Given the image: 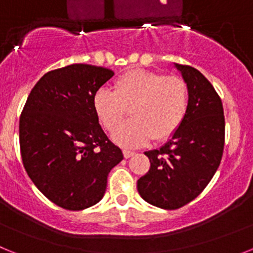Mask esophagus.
<instances>
[{"mask_svg":"<svg viewBox=\"0 0 253 253\" xmlns=\"http://www.w3.org/2000/svg\"><path fill=\"white\" fill-rule=\"evenodd\" d=\"M123 154H124L125 158H130L131 156H134V152L128 151V149H124V151H123Z\"/></svg>","mask_w":253,"mask_h":253,"instance_id":"34e87169","label":"esophagus"}]
</instances>
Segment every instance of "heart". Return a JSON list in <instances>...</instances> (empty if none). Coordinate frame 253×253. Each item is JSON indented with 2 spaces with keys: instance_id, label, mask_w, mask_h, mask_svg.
I'll return each instance as SVG.
<instances>
[{
  "instance_id": "heart-1",
  "label": "heart",
  "mask_w": 253,
  "mask_h": 253,
  "mask_svg": "<svg viewBox=\"0 0 253 253\" xmlns=\"http://www.w3.org/2000/svg\"><path fill=\"white\" fill-rule=\"evenodd\" d=\"M131 106L133 118L119 125ZM189 88L178 76L147 69H131L116 78L115 90L100 87L93 95V110L113 139L123 147H139L149 139L165 140L184 122Z\"/></svg>"
}]
</instances>
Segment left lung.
I'll return each mask as SVG.
<instances>
[{
  "label": "left lung",
  "instance_id": "1",
  "mask_svg": "<svg viewBox=\"0 0 253 253\" xmlns=\"http://www.w3.org/2000/svg\"><path fill=\"white\" fill-rule=\"evenodd\" d=\"M189 88V107L180 128L160 149L144 152L151 169L138 180L139 195L161 209L184 207L207 187L224 148L222 100L198 69L173 63Z\"/></svg>",
  "mask_w": 253,
  "mask_h": 253
}]
</instances>
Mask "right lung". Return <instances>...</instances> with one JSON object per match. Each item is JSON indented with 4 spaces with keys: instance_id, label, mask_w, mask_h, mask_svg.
I'll return each mask as SVG.
<instances>
[{
    "instance_id": "obj_1",
    "label": "right lung",
    "mask_w": 253,
    "mask_h": 253,
    "mask_svg": "<svg viewBox=\"0 0 253 253\" xmlns=\"http://www.w3.org/2000/svg\"><path fill=\"white\" fill-rule=\"evenodd\" d=\"M114 76L91 64L45 73L31 90L20 118L24 167L39 191L68 210L104 198L107 176L124 158L93 110V95Z\"/></svg>"
}]
</instances>
